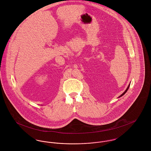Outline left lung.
Returning <instances> with one entry per match:
<instances>
[{
	"label": "left lung",
	"mask_w": 151,
	"mask_h": 151,
	"mask_svg": "<svg viewBox=\"0 0 151 151\" xmlns=\"http://www.w3.org/2000/svg\"><path fill=\"white\" fill-rule=\"evenodd\" d=\"M129 86H128V87H127V88L126 89V91H124V92H123V93H122V95H120V96H119V98H120V97H121V96H122L123 95H124V94H125V93H126V92L127 91V90H128V89H129Z\"/></svg>",
	"instance_id": "8db88e82"
}]
</instances>
